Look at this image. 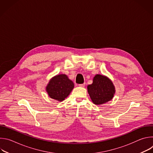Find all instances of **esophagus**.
Instances as JSON below:
<instances>
[{"mask_svg":"<svg viewBox=\"0 0 153 153\" xmlns=\"http://www.w3.org/2000/svg\"><path fill=\"white\" fill-rule=\"evenodd\" d=\"M85 83H82V84H79V86H80V87H84V86H85Z\"/></svg>","mask_w":153,"mask_h":153,"instance_id":"obj_1","label":"esophagus"}]
</instances>
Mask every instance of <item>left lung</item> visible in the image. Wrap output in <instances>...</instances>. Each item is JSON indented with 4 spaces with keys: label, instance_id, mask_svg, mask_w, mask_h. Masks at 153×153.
Here are the masks:
<instances>
[{
    "label": "left lung",
    "instance_id": "obj_1",
    "mask_svg": "<svg viewBox=\"0 0 153 153\" xmlns=\"http://www.w3.org/2000/svg\"><path fill=\"white\" fill-rule=\"evenodd\" d=\"M92 102L97 105L111 100L116 92L112 81L105 76L96 74L93 83L87 86Z\"/></svg>",
    "mask_w": 153,
    "mask_h": 153
}]
</instances>
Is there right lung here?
<instances>
[{
  "label": "right lung",
  "mask_w": 153,
  "mask_h": 153,
  "mask_svg": "<svg viewBox=\"0 0 153 153\" xmlns=\"http://www.w3.org/2000/svg\"><path fill=\"white\" fill-rule=\"evenodd\" d=\"M74 87V83L67 75L59 74L50 80L46 90L51 99L61 102L68 96Z\"/></svg>",
  "instance_id": "obj_1"
}]
</instances>
